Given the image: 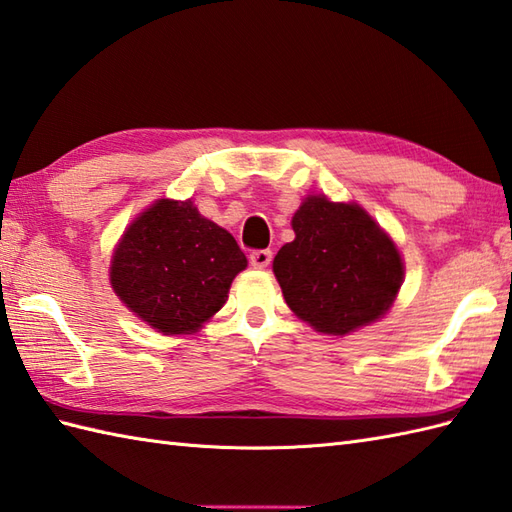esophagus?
<instances>
[{"mask_svg":"<svg viewBox=\"0 0 512 512\" xmlns=\"http://www.w3.org/2000/svg\"><path fill=\"white\" fill-rule=\"evenodd\" d=\"M271 249H254L252 254H249V263H252L254 269H265L271 263Z\"/></svg>","mask_w":512,"mask_h":512,"instance_id":"esophagus-1","label":"esophagus"}]
</instances>
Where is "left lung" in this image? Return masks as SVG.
<instances>
[{"mask_svg": "<svg viewBox=\"0 0 512 512\" xmlns=\"http://www.w3.org/2000/svg\"><path fill=\"white\" fill-rule=\"evenodd\" d=\"M291 243L274 258L289 309L326 335H346L390 309L403 263L381 227L355 203L309 197L293 214Z\"/></svg>", "mask_w": 512, "mask_h": 512, "instance_id": "8db88e82", "label": "left lung"}]
</instances>
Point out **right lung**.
I'll return each instance as SVG.
<instances>
[{
    "mask_svg": "<svg viewBox=\"0 0 512 512\" xmlns=\"http://www.w3.org/2000/svg\"><path fill=\"white\" fill-rule=\"evenodd\" d=\"M245 267L230 232L203 219L192 201L162 199L122 236L111 260V287L160 333H195L225 304Z\"/></svg>",
    "mask_w": 512,
    "mask_h": 512,
    "instance_id": "obj_1",
    "label": "right lung"
}]
</instances>
